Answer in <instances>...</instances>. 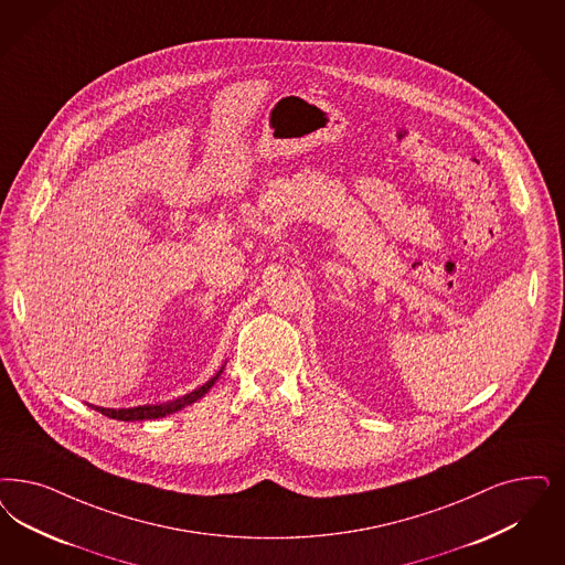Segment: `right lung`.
I'll list each match as a JSON object with an SVG mask.
<instances>
[{"label": "right lung", "instance_id": "obj_1", "mask_svg": "<svg viewBox=\"0 0 565 565\" xmlns=\"http://www.w3.org/2000/svg\"><path fill=\"white\" fill-rule=\"evenodd\" d=\"M223 370H225V365L216 371L204 386H200V388L190 392V394H185V396H181V398L169 401V403L143 405V407H131V409H104V407H94V405H92V409L99 411L102 415H106V417H110V419H118V422H143V419L167 417V415H171V413H175V411H181L183 407L192 405L198 398H202L209 390L213 388L214 382L218 380V375L223 373Z\"/></svg>", "mask_w": 565, "mask_h": 565}]
</instances>
